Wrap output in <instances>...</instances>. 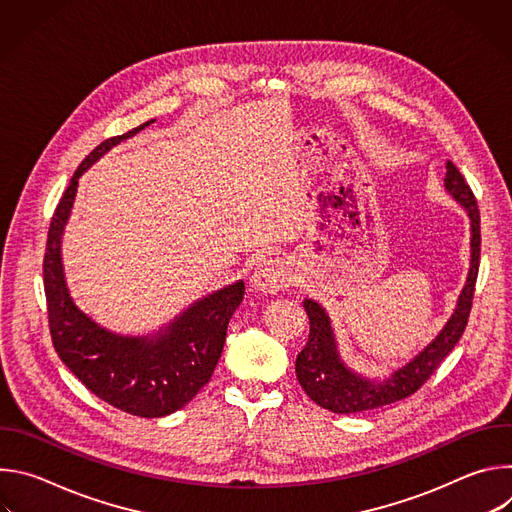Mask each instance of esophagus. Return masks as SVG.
<instances>
[{
    "label": "esophagus",
    "mask_w": 512,
    "mask_h": 512,
    "mask_svg": "<svg viewBox=\"0 0 512 512\" xmlns=\"http://www.w3.org/2000/svg\"><path fill=\"white\" fill-rule=\"evenodd\" d=\"M291 279H294V275H291L287 261H283L279 257H267L257 265L251 283L261 291L275 294V291L289 287Z\"/></svg>",
    "instance_id": "esophagus-1"
}]
</instances>
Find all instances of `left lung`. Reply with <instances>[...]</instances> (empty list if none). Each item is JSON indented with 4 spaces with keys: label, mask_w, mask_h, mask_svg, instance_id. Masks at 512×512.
Segmentation results:
<instances>
[{
    "label": "left lung",
    "mask_w": 512,
    "mask_h": 512,
    "mask_svg": "<svg viewBox=\"0 0 512 512\" xmlns=\"http://www.w3.org/2000/svg\"><path fill=\"white\" fill-rule=\"evenodd\" d=\"M446 168V188L454 194L456 200H460V204L468 210L472 218V265L454 316L440 332V336L423 352H419V356L405 364L391 379L375 383L356 377L344 367L336 352L326 312L316 302L306 300L304 308L310 318V336L296 358V375L302 389L316 405L332 413H360L401 401L419 391L425 381H429L442 360L462 338L470 318L480 267V210L472 188L468 186L456 164L448 162Z\"/></svg>",
    "instance_id": "obj_1"
}]
</instances>
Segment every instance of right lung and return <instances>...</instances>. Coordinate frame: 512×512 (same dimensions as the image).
Segmentation results:
<instances>
[{"instance_id": "add662e5", "label": "right lung", "mask_w": 512, "mask_h": 512, "mask_svg": "<svg viewBox=\"0 0 512 512\" xmlns=\"http://www.w3.org/2000/svg\"><path fill=\"white\" fill-rule=\"evenodd\" d=\"M145 125L150 121L99 143L72 174L52 214L42 269L48 328L60 360L105 403L137 417H164L182 409L210 381L229 320L245 296L243 281L200 300L150 342L105 332L81 314L68 298L60 263V237L81 174Z\"/></svg>"}]
</instances>
